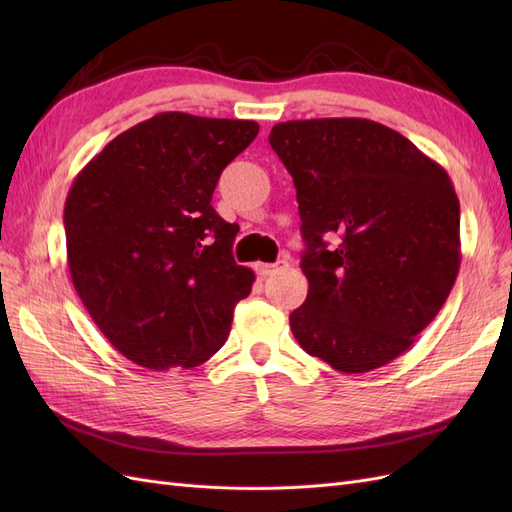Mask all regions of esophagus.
Listing matches in <instances>:
<instances>
[{
  "instance_id": "obj_1",
  "label": "esophagus",
  "mask_w": 512,
  "mask_h": 512,
  "mask_svg": "<svg viewBox=\"0 0 512 512\" xmlns=\"http://www.w3.org/2000/svg\"><path fill=\"white\" fill-rule=\"evenodd\" d=\"M284 269H288L286 260H277V262H273V265H265V262H258V265H256V273L260 277H267V275H273V273L284 271Z\"/></svg>"
}]
</instances>
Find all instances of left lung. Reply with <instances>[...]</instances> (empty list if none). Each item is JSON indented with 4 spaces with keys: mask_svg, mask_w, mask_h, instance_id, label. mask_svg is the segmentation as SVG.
Segmentation results:
<instances>
[{
    "mask_svg": "<svg viewBox=\"0 0 512 512\" xmlns=\"http://www.w3.org/2000/svg\"><path fill=\"white\" fill-rule=\"evenodd\" d=\"M269 143L297 188L309 282L299 346L344 374L406 352L457 280L459 198L446 170L371 119H303Z\"/></svg>",
    "mask_w": 512,
    "mask_h": 512,
    "instance_id": "obj_1",
    "label": "left lung"
}]
</instances>
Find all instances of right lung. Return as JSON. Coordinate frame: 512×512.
I'll return each instance as SVG.
<instances>
[{
  "label": "right lung",
  "mask_w": 512,
  "mask_h": 512,
  "mask_svg": "<svg viewBox=\"0 0 512 512\" xmlns=\"http://www.w3.org/2000/svg\"><path fill=\"white\" fill-rule=\"evenodd\" d=\"M256 121L160 113L113 138L66 198L68 267L98 329L149 369L196 367L230 333L254 271L211 196Z\"/></svg>",
  "instance_id": "add662e5"
}]
</instances>
